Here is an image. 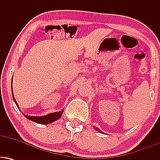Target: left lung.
Returning a JSON list of instances; mask_svg holds the SVG:
<instances>
[{
	"label": "left lung",
	"mask_w": 160,
	"mask_h": 160,
	"mask_svg": "<svg viewBox=\"0 0 160 160\" xmlns=\"http://www.w3.org/2000/svg\"><path fill=\"white\" fill-rule=\"evenodd\" d=\"M95 129H96V130H97V131L100 132H101V133H103V132H102V131H101V130H100V129H99V128H97V127H96V128H95Z\"/></svg>",
	"instance_id": "left-lung-1"
}]
</instances>
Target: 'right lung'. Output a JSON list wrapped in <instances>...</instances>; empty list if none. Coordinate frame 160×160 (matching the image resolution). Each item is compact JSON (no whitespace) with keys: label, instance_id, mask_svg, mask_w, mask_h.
Masks as SVG:
<instances>
[{"label":"right lung","instance_id":"1","mask_svg":"<svg viewBox=\"0 0 160 160\" xmlns=\"http://www.w3.org/2000/svg\"><path fill=\"white\" fill-rule=\"evenodd\" d=\"M12 98H13L14 102L16 105L18 107V104L16 103L15 98H14L13 96V92H12ZM19 108V107H18ZM62 113H63V111H58V112H55V113H49L48 115H46V116H42V117H32V116H27L25 115V117L26 118L28 119V120L33 121V122H35L37 123H39V124H43V125H47V124H49L51 122H54L59 119L60 117H62Z\"/></svg>","mask_w":160,"mask_h":160}]
</instances>
